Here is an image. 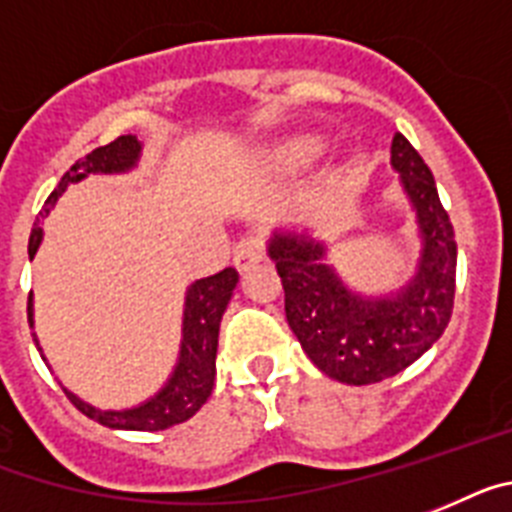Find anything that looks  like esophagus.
Here are the masks:
<instances>
[{"label":"esophagus","mask_w":512,"mask_h":512,"mask_svg":"<svg viewBox=\"0 0 512 512\" xmlns=\"http://www.w3.org/2000/svg\"><path fill=\"white\" fill-rule=\"evenodd\" d=\"M265 257V242L260 234H247L236 242L234 249V265L239 270H249L255 263Z\"/></svg>","instance_id":"obj_1"}]
</instances>
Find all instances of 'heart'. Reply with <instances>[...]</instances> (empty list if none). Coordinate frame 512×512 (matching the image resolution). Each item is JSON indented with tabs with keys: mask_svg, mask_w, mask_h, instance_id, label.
<instances>
[{
	"mask_svg": "<svg viewBox=\"0 0 512 512\" xmlns=\"http://www.w3.org/2000/svg\"><path fill=\"white\" fill-rule=\"evenodd\" d=\"M317 150H320V143H315V140H299V143L289 145V150L283 153V158H286V163H291V166H299V163L312 161V158L317 156Z\"/></svg>",
	"mask_w": 512,
	"mask_h": 512,
	"instance_id": "heart-1",
	"label": "heart"
}]
</instances>
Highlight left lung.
I'll list each match as a JSON object with an SVG mask.
<instances>
[{
    "instance_id": "obj_1",
    "label": "left lung",
    "mask_w": 512,
    "mask_h": 512,
    "mask_svg": "<svg viewBox=\"0 0 512 512\" xmlns=\"http://www.w3.org/2000/svg\"><path fill=\"white\" fill-rule=\"evenodd\" d=\"M393 166L401 171L424 234L419 273L401 294H351L322 263V244L307 236L270 242L294 336L325 375L346 385H372L403 372L442 336L453 315L458 244L435 176L401 132L393 137Z\"/></svg>"
}]
</instances>
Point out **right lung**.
I'll list each match as a JSON object with an SVG mask.
<instances>
[{
  "label": "right lung",
  "mask_w": 512,
  "mask_h": 512,
  "mask_svg": "<svg viewBox=\"0 0 512 512\" xmlns=\"http://www.w3.org/2000/svg\"><path fill=\"white\" fill-rule=\"evenodd\" d=\"M137 153H140V143L132 135H122L117 140H111L109 145L90 150L88 156L72 163L70 171L62 176V182L57 184V190L51 192L44 210L38 216L49 213L51 205L57 203L59 195L67 190V184L80 182L88 174H111V171L130 169L132 163L137 161ZM41 234H44V229L38 226L36 218V226L30 231L28 242L30 257L36 255ZM236 281H239V273L234 268H223L216 276L200 278V281L192 283L190 291H187V304H184L182 356H179V364H176L169 385L153 401L130 411H98L80 401L77 395L67 393L72 406L77 411H83L93 422L103 424V427L135 429V432H158V429H169L195 416L213 393L218 328H221V317L226 312V304H229ZM28 320L33 325V304H30V299Z\"/></svg>",
  "instance_id": "add662e5"
}]
</instances>
